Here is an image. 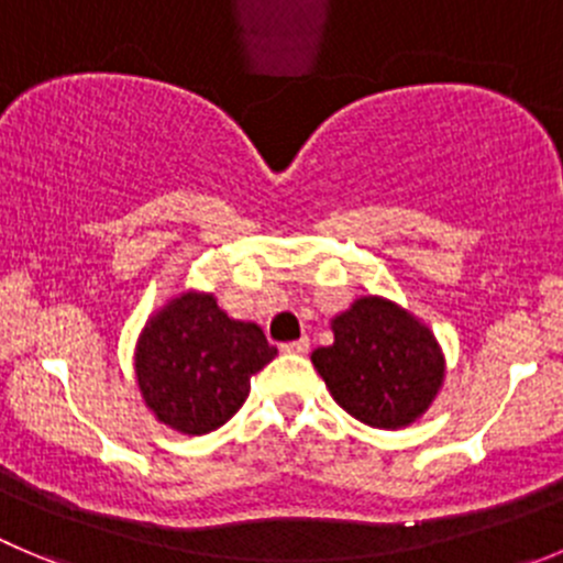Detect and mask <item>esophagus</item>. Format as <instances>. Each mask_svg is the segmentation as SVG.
<instances>
[{
	"label": "esophagus",
	"mask_w": 563,
	"mask_h": 563,
	"mask_svg": "<svg viewBox=\"0 0 563 563\" xmlns=\"http://www.w3.org/2000/svg\"><path fill=\"white\" fill-rule=\"evenodd\" d=\"M282 351H285V353H307L309 351V340H307V336H301V340L282 342Z\"/></svg>",
	"instance_id": "obj_1"
}]
</instances>
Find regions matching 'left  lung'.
Wrapping results in <instances>:
<instances>
[{"instance_id": "1", "label": "left lung", "mask_w": 563, "mask_h": 563, "mask_svg": "<svg viewBox=\"0 0 563 563\" xmlns=\"http://www.w3.org/2000/svg\"><path fill=\"white\" fill-rule=\"evenodd\" d=\"M334 342L312 362L336 404L376 428L415 422L442 387L445 358L431 331L378 296L353 301L331 320Z\"/></svg>"}]
</instances>
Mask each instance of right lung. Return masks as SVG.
Here are the masks:
<instances>
[{
  "instance_id": "obj_1",
  "label": "right lung",
  "mask_w": 563,
  "mask_h": 563,
  "mask_svg": "<svg viewBox=\"0 0 563 563\" xmlns=\"http://www.w3.org/2000/svg\"><path fill=\"white\" fill-rule=\"evenodd\" d=\"M276 356L260 325L232 320L212 296L174 298L137 340V387L159 422L181 433L221 428Z\"/></svg>"
}]
</instances>
